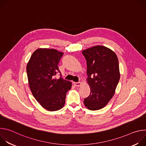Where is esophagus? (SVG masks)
<instances>
[{"label":"esophagus","instance_id":"obj_1","mask_svg":"<svg viewBox=\"0 0 146 146\" xmlns=\"http://www.w3.org/2000/svg\"><path fill=\"white\" fill-rule=\"evenodd\" d=\"M73 84L76 87H80L81 85V83L80 82H74Z\"/></svg>","mask_w":146,"mask_h":146}]
</instances>
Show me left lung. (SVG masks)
<instances>
[{"label": "left lung", "instance_id": "1", "mask_svg": "<svg viewBox=\"0 0 146 146\" xmlns=\"http://www.w3.org/2000/svg\"><path fill=\"white\" fill-rule=\"evenodd\" d=\"M87 60V81L91 92L84 99L85 106L90 110L105 107L115 94L120 78L118 59L110 48L96 46L83 50Z\"/></svg>", "mask_w": 146, "mask_h": 146}]
</instances>
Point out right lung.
Listing matches in <instances>:
<instances>
[{"label":"right lung","instance_id":"add662e5","mask_svg":"<svg viewBox=\"0 0 146 146\" xmlns=\"http://www.w3.org/2000/svg\"><path fill=\"white\" fill-rule=\"evenodd\" d=\"M63 54L55 49L38 48L32 54L27 66L32 95L48 111H56L63 108L66 93L72 88L70 81L62 77L55 78V76L60 73L58 65Z\"/></svg>","mask_w":146,"mask_h":146}]
</instances>
